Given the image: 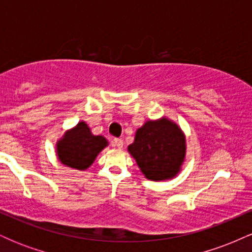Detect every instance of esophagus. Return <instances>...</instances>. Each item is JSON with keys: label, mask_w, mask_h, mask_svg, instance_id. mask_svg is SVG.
<instances>
[{"label": "esophagus", "mask_w": 252, "mask_h": 252, "mask_svg": "<svg viewBox=\"0 0 252 252\" xmlns=\"http://www.w3.org/2000/svg\"><path fill=\"white\" fill-rule=\"evenodd\" d=\"M112 143H114V146L118 149H121L123 147V140H122V138H115L114 142H112Z\"/></svg>", "instance_id": "1"}]
</instances>
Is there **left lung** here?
<instances>
[{
    "label": "left lung",
    "mask_w": 252,
    "mask_h": 252,
    "mask_svg": "<svg viewBox=\"0 0 252 252\" xmlns=\"http://www.w3.org/2000/svg\"><path fill=\"white\" fill-rule=\"evenodd\" d=\"M128 152L147 179L168 180L180 172L186 156V138L180 126L168 118L147 121L136 130Z\"/></svg>",
    "instance_id": "left-lung-1"
}]
</instances>
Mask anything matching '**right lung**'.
<instances>
[{"mask_svg": "<svg viewBox=\"0 0 252 252\" xmlns=\"http://www.w3.org/2000/svg\"><path fill=\"white\" fill-rule=\"evenodd\" d=\"M108 146V141L100 135H94L85 122H79L74 128L63 134L57 142L59 161L70 168L88 169L94 158Z\"/></svg>", "mask_w": 252, "mask_h": 252, "instance_id": "obj_1", "label": "right lung"}]
</instances>
